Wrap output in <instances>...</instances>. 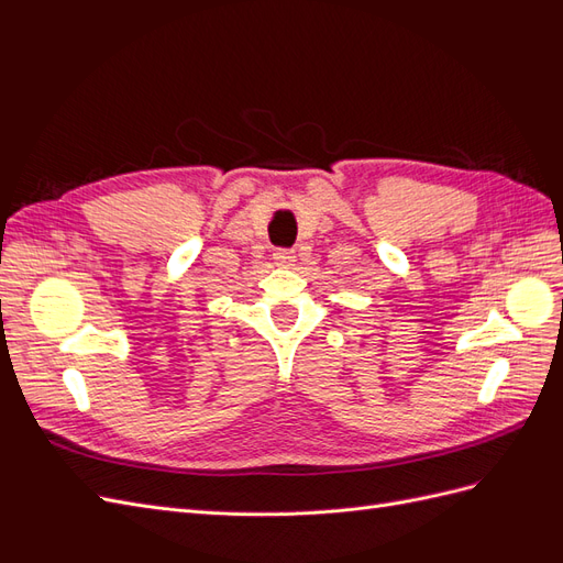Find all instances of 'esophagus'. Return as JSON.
Returning <instances> with one entry per match:
<instances>
[{
  "label": "esophagus",
  "mask_w": 563,
  "mask_h": 563,
  "mask_svg": "<svg viewBox=\"0 0 563 563\" xmlns=\"http://www.w3.org/2000/svg\"><path fill=\"white\" fill-rule=\"evenodd\" d=\"M272 261H275L277 267H291V265H296V253L279 249V251L272 253Z\"/></svg>",
  "instance_id": "34e87169"
}]
</instances>
